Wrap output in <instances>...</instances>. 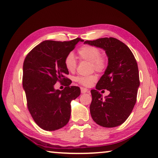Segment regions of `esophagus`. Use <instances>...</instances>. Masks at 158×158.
<instances>
[{
	"label": "esophagus",
	"mask_w": 158,
	"mask_h": 158,
	"mask_svg": "<svg viewBox=\"0 0 158 158\" xmlns=\"http://www.w3.org/2000/svg\"><path fill=\"white\" fill-rule=\"evenodd\" d=\"M88 89H87L86 88H83V87H81V92L82 94H85L86 92H88Z\"/></svg>",
	"instance_id": "esophagus-1"
}]
</instances>
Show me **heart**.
Segmentation results:
<instances>
[{"instance_id": "heart-1", "label": "heart", "mask_w": 158, "mask_h": 158, "mask_svg": "<svg viewBox=\"0 0 158 158\" xmlns=\"http://www.w3.org/2000/svg\"><path fill=\"white\" fill-rule=\"evenodd\" d=\"M78 55L82 60L89 61L92 64V68L96 72H103L106 67V60L105 57L101 56V52L94 46L86 45L79 49ZM64 64L68 71L74 72L77 68V61L72 53L68 54L64 60ZM76 81L81 85L88 86L92 84L96 80L94 75L82 77L79 76L75 78Z\"/></svg>"}]
</instances>
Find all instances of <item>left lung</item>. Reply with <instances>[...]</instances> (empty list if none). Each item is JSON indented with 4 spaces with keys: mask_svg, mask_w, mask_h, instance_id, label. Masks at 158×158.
Returning a JSON list of instances; mask_svg holds the SVG:
<instances>
[{
    "mask_svg": "<svg viewBox=\"0 0 158 158\" xmlns=\"http://www.w3.org/2000/svg\"><path fill=\"white\" fill-rule=\"evenodd\" d=\"M84 44L103 49L108 56L106 69L96 84V90H91V116L101 126H118L130 116L136 103L140 79L135 56L126 44L114 37L86 40ZM102 89L110 94L103 98L98 92Z\"/></svg>",
    "mask_w": 158,
    "mask_h": 158,
    "instance_id": "8db88e82",
    "label": "left lung"
}]
</instances>
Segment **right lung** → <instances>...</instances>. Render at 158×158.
Segmentation results:
<instances>
[{
	"mask_svg": "<svg viewBox=\"0 0 158 158\" xmlns=\"http://www.w3.org/2000/svg\"><path fill=\"white\" fill-rule=\"evenodd\" d=\"M79 42L45 40L27 54L23 63V86L28 110L37 126L43 130H58L67 124L71 116V102L80 95L78 86L64 77L69 74L64 64L68 54ZM64 82L62 91L55 89L56 81Z\"/></svg>",
	"mask_w": 158,
	"mask_h": 158,
	"instance_id": "1",
	"label": "right lung"
}]
</instances>
